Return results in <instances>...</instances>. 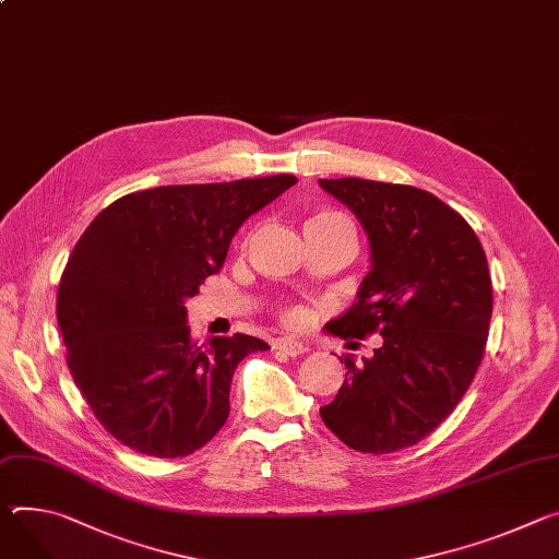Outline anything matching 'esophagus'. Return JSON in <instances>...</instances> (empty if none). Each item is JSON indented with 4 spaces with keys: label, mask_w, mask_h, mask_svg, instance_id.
<instances>
[{
    "label": "esophagus",
    "mask_w": 559,
    "mask_h": 559,
    "mask_svg": "<svg viewBox=\"0 0 559 559\" xmlns=\"http://www.w3.org/2000/svg\"><path fill=\"white\" fill-rule=\"evenodd\" d=\"M274 349H278V352L287 354V357H298V354H302V352H308L310 347H308L306 343H300V341H296V338H278V341L274 343Z\"/></svg>",
    "instance_id": "esophagus-1"
}]
</instances>
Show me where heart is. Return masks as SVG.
Here are the masks:
<instances>
[{"label": "heart", "mask_w": 559, "mask_h": 559, "mask_svg": "<svg viewBox=\"0 0 559 559\" xmlns=\"http://www.w3.org/2000/svg\"><path fill=\"white\" fill-rule=\"evenodd\" d=\"M338 221H345V218H343L341 214H336V212H319V214H314V216H310V218L306 221V229L325 227V225H332V223H338ZM345 223H347V221H345ZM300 319H302V314H300V310H296V308H287V310L283 312V321L289 323V325H296Z\"/></svg>", "instance_id": "obj_1"}]
</instances>
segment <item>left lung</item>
Segmentation results:
<instances>
[{
	"instance_id": "8db88e82",
	"label": "left lung",
	"mask_w": 559,
	"mask_h": 559,
	"mask_svg": "<svg viewBox=\"0 0 559 559\" xmlns=\"http://www.w3.org/2000/svg\"><path fill=\"white\" fill-rule=\"evenodd\" d=\"M359 218L372 270L354 306L325 330L383 343L345 357V381L321 408L349 448L388 454L428 437L462 401L484 359L492 283L473 227L437 195L361 178L319 180Z\"/></svg>"
}]
</instances>
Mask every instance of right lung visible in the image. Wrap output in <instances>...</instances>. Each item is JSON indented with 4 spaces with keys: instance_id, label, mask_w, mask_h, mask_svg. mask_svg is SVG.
Here are the masks:
<instances>
[{
    "instance_id": "1",
    "label": "right lung",
    "mask_w": 559,
    "mask_h": 559,
    "mask_svg": "<svg viewBox=\"0 0 559 559\" xmlns=\"http://www.w3.org/2000/svg\"><path fill=\"white\" fill-rule=\"evenodd\" d=\"M292 185L278 174L135 191L80 236L58 325L75 385L120 443L176 460L225 426L236 366L270 345L247 334L198 345L185 300L223 267L238 227Z\"/></svg>"
}]
</instances>
